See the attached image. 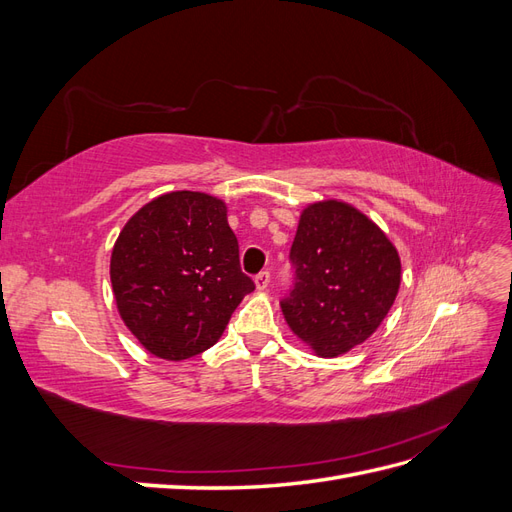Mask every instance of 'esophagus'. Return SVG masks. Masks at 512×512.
Returning a JSON list of instances; mask_svg holds the SVG:
<instances>
[{
  "mask_svg": "<svg viewBox=\"0 0 512 512\" xmlns=\"http://www.w3.org/2000/svg\"><path fill=\"white\" fill-rule=\"evenodd\" d=\"M256 288L258 290H265L267 286H269V282H271V273L269 271H260L258 275H256Z\"/></svg>",
  "mask_w": 512,
  "mask_h": 512,
  "instance_id": "esophagus-1",
  "label": "esophagus"
}]
</instances>
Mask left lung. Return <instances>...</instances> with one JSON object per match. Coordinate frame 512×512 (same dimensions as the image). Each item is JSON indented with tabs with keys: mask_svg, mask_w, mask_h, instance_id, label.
<instances>
[{
	"mask_svg": "<svg viewBox=\"0 0 512 512\" xmlns=\"http://www.w3.org/2000/svg\"><path fill=\"white\" fill-rule=\"evenodd\" d=\"M294 286L280 301L288 327L320 356L363 344L397 297L395 245L339 200L309 205L290 247Z\"/></svg>",
	"mask_w": 512,
	"mask_h": 512,
	"instance_id": "8db88e82",
	"label": "left lung"
}]
</instances>
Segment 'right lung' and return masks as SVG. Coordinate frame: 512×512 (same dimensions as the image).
<instances>
[{"instance_id": "add662e5", "label": "right lung", "mask_w": 512, "mask_h": 512, "mask_svg": "<svg viewBox=\"0 0 512 512\" xmlns=\"http://www.w3.org/2000/svg\"><path fill=\"white\" fill-rule=\"evenodd\" d=\"M111 282L126 327L166 361L211 348L256 288L226 205L203 192H170L134 213L113 247Z\"/></svg>"}]
</instances>
